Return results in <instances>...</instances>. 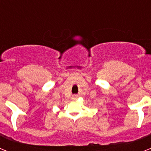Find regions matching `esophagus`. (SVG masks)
Instances as JSON below:
<instances>
[{
  "instance_id": "34e87169",
  "label": "esophagus",
  "mask_w": 151,
  "mask_h": 151,
  "mask_svg": "<svg viewBox=\"0 0 151 151\" xmlns=\"http://www.w3.org/2000/svg\"><path fill=\"white\" fill-rule=\"evenodd\" d=\"M78 97V95H73V97H72V100H73V101H75V100H76Z\"/></svg>"
}]
</instances>
